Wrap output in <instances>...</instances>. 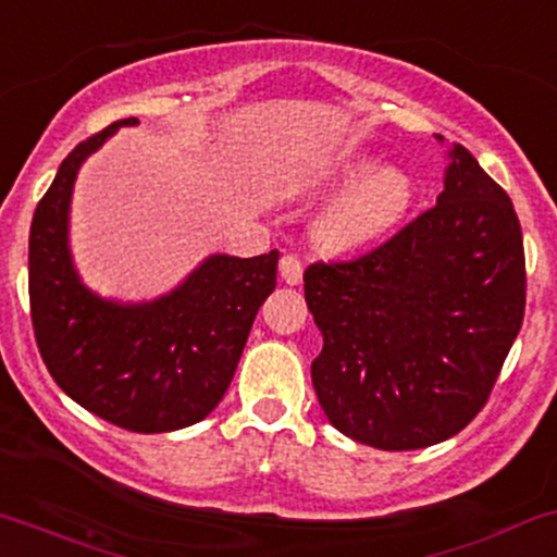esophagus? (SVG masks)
I'll return each instance as SVG.
<instances>
[{
	"label": "esophagus",
	"instance_id": "esophagus-1",
	"mask_svg": "<svg viewBox=\"0 0 557 557\" xmlns=\"http://www.w3.org/2000/svg\"><path fill=\"white\" fill-rule=\"evenodd\" d=\"M280 274H283V280L288 285L301 283V277H304L301 259H298V256H293V253H285L283 259H280Z\"/></svg>",
	"mask_w": 557,
	"mask_h": 557
}]
</instances>
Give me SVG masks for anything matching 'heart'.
Returning <instances> with one entry per match:
<instances>
[{"instance_id": "1", "label": "heart", "mask_w": 557, "mask_h": 557, "mask_svg": "<svg viewBox=\"0 0 557 557\" xmlns=\"http://www.w3.org/2000/svg\"><path fill=\"white\" fill-rule=\"evenodd\" d=\"M372 158H354L338 171L348 189L322 213L314 237L327 250H351L386 235L412 206V180L401 169H377Z\"/></svg>"}]
</instances>
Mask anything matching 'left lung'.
I'll list each match as a JSON object with an SVG mask.
<instances>
[{
	"instance_id": "obj_1",
	"label": "left lung",
	"mask_w": 557,
	"mask_h": 557,
	"mask_svg": "<svg viewBox=\"0 0 557 557\" xmlns=\"http://www.w3.org/2000/svg\"><path fill=\"white\" fill-rule=\"evenodd\" d=\"M304 293L320 357L311 383L354 442H444L484 409L527 309V256L507 193L462 145L444 193L351 261H314Z\"/></svg>"
}]
</instances>
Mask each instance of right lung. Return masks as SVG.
Returning <instances> with one entry per match:
<instances>
[{"instance_id":"obj_1","label":"right lung","mask_w":557,"mask_h":557,"mask_svg":"<svg viewBox=\"0 0 557 557\" xmlns=\"http://www.w3.org/2000/svg\"><path fill=\"white\" fill-rule=\"evenodd\" d=\"M124 119L78 143L34 211L28 235L30 325L60 388L97 418L134 433L203 420L230 388L256 311L277 285L280 250L211 256L185 285L139 307H119L78 283L69 256L76 171Z\"/></svg>"}]
</instances>
